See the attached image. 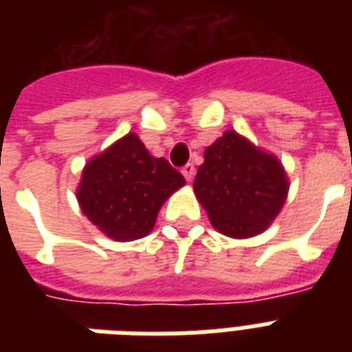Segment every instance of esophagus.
<instances>
[{"mask_svg":"<svg viewBox=\"0 0 352 352\" xmlns=\"http://www.w3.org/2000/svg\"><path fill=\"white\" fill-rule=\"evenodd\" d=\"M183 175L186 181H192V179H194V175H196V168H194V164H186V166H184Z\"/></svg>","mask_w":352,"mask_h":352,"instance_id":"34e87169","label":"esophagus"}]
</instances>
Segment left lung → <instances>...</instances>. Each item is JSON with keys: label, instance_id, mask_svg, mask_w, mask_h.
I'll return each mask as SVG.
<instances>
[{"label": "left lung", "instance_id": "left-lung-1", "mask_svg": "<svg viewBox=\"0 0 352 352\" xmlns=\"http://www.w3.org/2000/svg\"><path fill=\"white\" fill-rule=\"evenodd\" d=\"M204 158L194 192L214 228L230 237L264 232L287 199L288 181L280 162L236 131H224L207 146Z\"/></svg>", "mask_w": 352, "mask_h": 352}]
</instances>
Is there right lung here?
Returning <instances> with one entry per match:
<instances>
[{
	"label": "right lung",
	"instance_id": "1",
	"mask_svg": "<svg viewBox=\"0 0 352 352\" xmlns=\"http://www.w3.org/2000/svg\"><path fill=\"white\" fill-rule=\"evenodd\" d=\"M184 184L166 158H154L135 133L88 162L77 199L94 226L116 241L145 237L162 204Z\"/></svg>",
	"mask_w": 352,
	"mask_h": 352
}]
</instances>
